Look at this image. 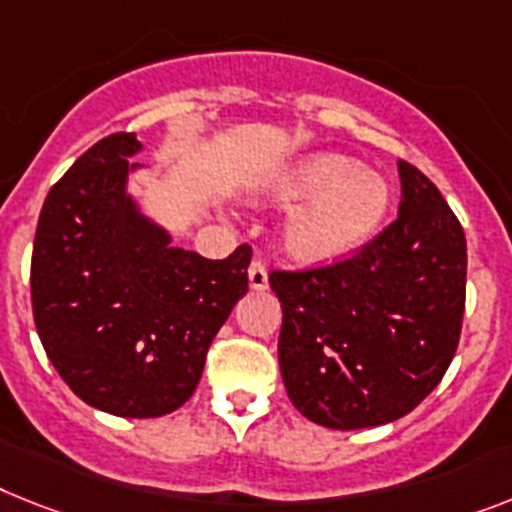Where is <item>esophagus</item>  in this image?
Returning a JSON list of instances; mask_svg holds the SVG:
<instances>
[{
  "label": "esophagus",
  "instance_id": "obj_1",
  "mask_svg": "<svg viewBox=\"0 0 512 512\" xmlns=\"http://www.w3.org/2000/svg\"><path fill=\"white\" fill-rule=\"evenodd\" d=\"M248 282H251L253 290H264L269 285V272L261 259H253L251 266H248Z\"/></svg>",
  "mask_w": 512,
  "mask_h": 512
}]
</instances>
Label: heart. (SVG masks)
<instances>
[{"label":"heart","instance_id":"heart-1","mask_svg":"<svg viewBox=\"0 0 512 512\" xmlns=\"http://www.w3.org/2000/svg\"><path fill=\"white\" fill-rule=\"evenodd\" d=\"M274 198L290 206L307 201L287 219V253L301 264H329L371 238L390 204V190L348 156L319 154L287 172Z\"/></svg>","mask_w":512,"mask_h":512}]
</instances>
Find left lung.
Returning a JSON list of instances; mask_svg holds the SVG:
<instances>
[{"label": "left lung", "instance_id": "left-lung-1", "mask_svg": "<svg viewBox=\"0 0 512 512\" xmlns=\"http://www.w3.org/2000/svg\"><path fill=\"white\" fill-rule=\"evenodd\" d=\"M398 219L345 259L282 269L280 371L308 421L366 429L442 382L466 311V235L437 185L400 159Z\"/></svg>", "mask_w": 512, "mask_h": 512}]
</instances>
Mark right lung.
<instances>
[{"instance_id":"1","label":"right lung","mask_w":512,"mask_h":512,"mask_svg":"<svg viewBox=\"0 0 512 512\" xmlns=\"http://www.w3.org/2000/svg\"><path fill=\"white\" fill-rule=\"evenodd\" d=\"M133 133L94 143L52 185L31 256L33 322L83 403L122 418L172 413L196 392L206 353L248 290L251 246L211 261L125 196Z\"/></svg>"}]
</instances>
